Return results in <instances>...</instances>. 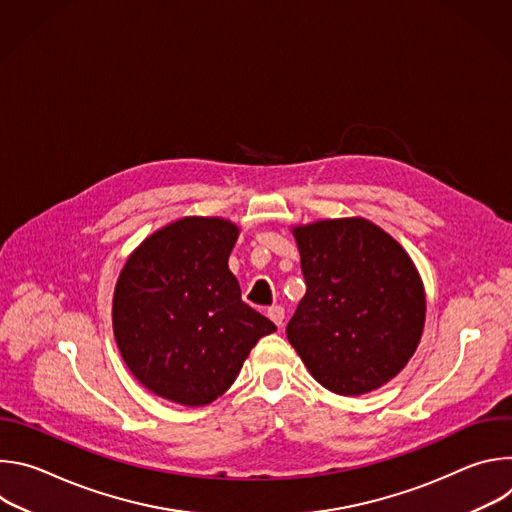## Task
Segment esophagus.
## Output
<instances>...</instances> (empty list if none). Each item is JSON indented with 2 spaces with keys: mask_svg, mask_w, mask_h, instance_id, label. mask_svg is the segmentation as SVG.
Instances as JSON below:
<instances>
[{
  "mask_svg": "<svg viewBox=\"0 0 512 512\" xmlns=\"http://www.w3.org/2000/svg\"><path fill=\"white\" fill-rule=\"evenodd\" d=\"M267 316L271 318V322L275 324V326H283V318H285V310L281 308V306H273V308H269L267 310Z\"/></svg>",
  "mask_w": 512,
  "mask_h": 512,
  "instance_id": "obj_1",
  "label": "esophagus"
}]
</instances>
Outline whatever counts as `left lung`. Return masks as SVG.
<instances>
[{
    "instance_id": "8db88e82",
    "label": "left lung",
    "mask_w": 512,
    "mask_h": 512,
    "mask_svg": "<svg viewBox=\"0 0 512 512\" xmlns=\"http://www.w3.org/2000/svg\"><path fill=\"white\" fill-rule=\"evenodd\" d=\"M306 296L285 332L332 393L389 383L413 356L425 322L419 273L403 247L364 218L294 229Z\"/></svg>"
}]
</instances>
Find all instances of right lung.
<instances>
[{
    "label": "right lung",
    "mask_w": 512,
    "mask_h": 512,
    "mask_svg": "<svg viewBox=\"0 0 512 512\" xmlns=\"http://www.w3.org/2000/svg\"><path fill=\"white\" fill-rule=\"evenodd\" d=\"M239 229L186 216L145 239L113 296V332L133 377L152 393L200 407L221 397L275 324L241 300L229 269Z\"/></svg>",
    "instance_id": "right-lung-1"
}]
</instances>
